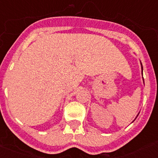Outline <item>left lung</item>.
I'll return each mask as SVG.
<instances>
[{
  "instance_id": "8db88e82",
  "label": "left lung",
  "mask_w": 158,
  "mask_h": 158,
  "mask_svg": "<svg viewBox=\"0 0 158 158\" xmlns=\"http://www.w3.org/2000/svg\"><path fill=\"white\" fill-rule=\"evenodd\" d=\"M141 65H142V63H141ZM142 70H143V68H142Z\"/></svg>"
}]
</instances>
